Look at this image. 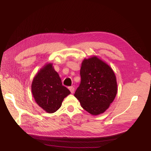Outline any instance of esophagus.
Segmentation results:
<instances>
[{
	"mask_svg": "<svg viewBox=\"0 0 151 151\" xmlns=\"http://www.w3.org/2000/svg\"><path fill=\"white\" fill-rule=\"evenodd\" d=\"M69 90H70V93H72V94H73L74 93V90H75V88H74V87L73 86H72V87H69Z\"/></svg>",
	"mask_w": 151,
	"mask_h": 151,
	"instance_id": "34e87169",
	"label": "esophagus"
}]
</instances>
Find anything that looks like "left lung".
<instances>
[{"mask_svg":"<svg viewBox=\"0 0 151 151\" xmlns=\"http://www.w3.org/2000/svg\"><path fill=\"white\" fill-rule=\"evenodd\" d=\"M81 84L74 96L81 106L93 115L103 113L109 108L117 94L116 76L112 68L98 56L82 62Z\"/></svg>","mask_w":151,"mask_h":151,"instance_id":"left-lung-1","label":"left lung"}]
</instances>
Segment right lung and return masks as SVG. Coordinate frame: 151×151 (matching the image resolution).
I'll use <instances>...</instances> for the list:
<instances>
[{
    "instance_id": "1",
    "label": "right lung",
    "mask_w": 151,
    "mask_h": 151,
    "mask_svg": "<svg viewBox=\"0 0 151 151\" xmlns=\"http://www.w3.org/2000/svg\"><path fill=\"white\" fill-rule=\"evenodd\" d=\"M31 92L36 103L48 113L57 111L63 99L70 94L62 85L52 63H46L35 75L31 83Z\"/></svg>"
}]
</instances>
